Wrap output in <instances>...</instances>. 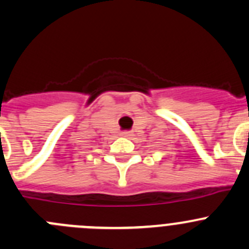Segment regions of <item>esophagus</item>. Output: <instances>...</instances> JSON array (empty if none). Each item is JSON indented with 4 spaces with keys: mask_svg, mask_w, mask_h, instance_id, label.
Returning a JSON list of instances; mask_svg holds the SVG:
<instances>
[{
    "mask_svg": "<svg viewBox=\"0 0 249 249\" xmlns=\"http://www.w3.org/2000/svg\"><path fill=\"white\" fill-rule=\"evenodd\" d=\"M122 136H125V137L131 136V131H123L122 132Z\"/></svg>",
    "mask_w": 249,
    "mask_h": 249,
    "instance_id": "obj_1",
    "label": "esophagus"
}]
</instances>
